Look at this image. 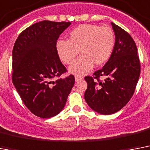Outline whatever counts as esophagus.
<instances>
[{
	"instance_id": "obj_1",
	"label": "esophagus",
	"mask_w": 150,
	"mask_h": 150,
	"mask_svg": "<svg viewBox=\"0 0 150 150\" xmlns=\"http://www.w3.org/2000/svg\"><path fill=\"white\" fill-rule=\"evenodd\" d=\"M83 79V78L81 77V76H79V75H76L75 76V81H81V80H82Z\"/></svg>"
}]
</instances>
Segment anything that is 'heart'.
<instances>
[{
    "label": "heart",
    "mask_w": 150,
    "mask_h": 150,
    "mask_svg": "<svg viewBox=\"0 0 150 150\" xmlns=\"http://www.w3.org/2000/svg\"><path fill=\"white\" fill-rule=\"evenodd\" d=\"M115 45V35L109 26L81 24L70 31L68 41L59 40L56 49L64 64H71L79 54L81 57L69 68L72 74L83 75L93 65H103L110 58Z\"/></svg>",
    "instance_id": "obj_1"
}]
</instances>
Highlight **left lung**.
<instances>
[{"instance_id":"1","label":"left lung","mask_w":150,"mask_h":150,"mask_svg":"<svg viewBox=\"0 0 150 150\" xmlns=\"http://www.w3.org/2000/svg\"><path fill=\"white\" fill-rule=\"evenodd\" d=\"M115 42L109 61L85 78L88 88L85 99L89 107L103 115H110L123 108L132 98L140 75V62L134 40L120 27L111 23ZM106 78L101 81L100 77Z\"/></svg>"}]
</instances>
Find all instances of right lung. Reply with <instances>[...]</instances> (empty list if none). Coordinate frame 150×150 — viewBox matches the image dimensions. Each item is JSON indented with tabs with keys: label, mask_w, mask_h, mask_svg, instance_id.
Here are the masks:
<instances>
[{
	"label": "right lung",
	"mask_w": 150,
	"mask_h": 150,
	"mask_svg": "<svg viewBox=\"0 0 150 150\" xmlns=\"http://www.w3.org/2000/svg\"><path fill=\"white\" fill-rule=\"evenodd\" d=\"M70 24L35 23L21 33L13 47V84L27 108L40 118L58 115L75 84L72 75L59 78L67 69L56 49L57 40Z\"/></svg>",
	"instance_id": "add662e5"
}]
</instances>
